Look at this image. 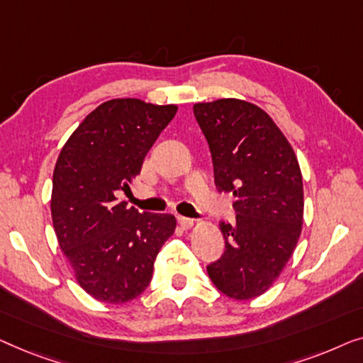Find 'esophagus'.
<instances>
[{
    "instance_id": "34e87169",
    "label": "esophagus",
    "mask_w": 363,
    "mask_h": 363,
    "mask_svg": "<svg viewBox=\"0 0 363 363\" xmlns=\"http://www.w3.org/2000/svg\"><path fill=\"white\" fill-rule=\"evenodd\" d=\"M177 220H179V223H181V227H184V228H191L192 225H194V220L192 218H189V217H177Z\"/></svg>"
}]
</instances>
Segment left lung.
<instances>
[{
	"label": "left lung",
	"instance_id": "8db88e82",
	"mask_svg": "<svg viewBox=\"0 0 363 363\" xmlns=\"http://www.w3.org/2000/svg\"><path fill=\"white\" fill-rule=\"evenodd\" d=\"M208 143L218 192L233 194V225L220 220L225 252L207 267L233 299L272 286L293 255L303 227V176L293 147L257 105L222 99L194 105Z\"/></svg>",
	"mask_w": 363,
	"mask_h": 363
}]
</instances>
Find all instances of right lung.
Segmentation results:
<instances>
[{
  "instance_id": "1",
  "label": "right lung",
  "mask_w": 363,
  "mask_h": 363,
  "mask_svg": "<svg viewBox=\"0 0 363 363\" xmlns=\"http://www.w3.org/2000/svg\"><path fill=\"white\" fill-rule=\"evenodd\" d=\"M177 111L138 99L101 104L60 151L52 177L54 230L77 281L91 298L128 303L147 288L171 213L140 212L118 201Z\"/></svg>"
}]
</instances>
